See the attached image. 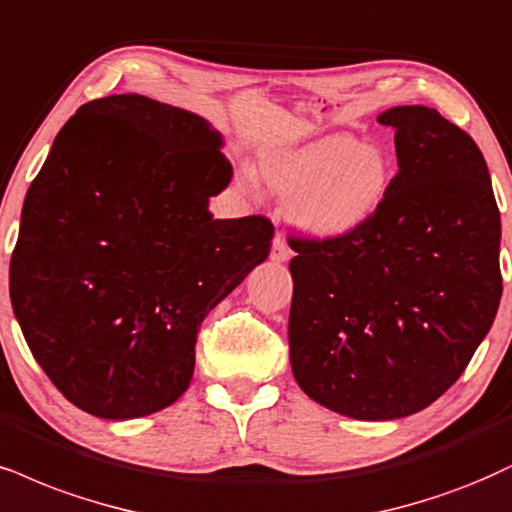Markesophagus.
I'll use <instances>...</instances> for the list:
<instances>
[{"mask_svg": "<svg viewBox=\"0 0 512 512\" xmlns=\"http://www.w3.org/2000/svg\"><path fill=\"white\" fill-rule=\"evenodd\" d=\"M289 256H292V251H289L285 237L277 235L275 242H273V251H270V258H273V261H277V263H285V261H289Z\"/></svg>", "mask_w": 512, "mask_h": 512, "instance_id": "34e87169", "label": "esophagus"}]
</instances>
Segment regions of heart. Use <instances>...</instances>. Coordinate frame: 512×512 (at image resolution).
Wrapping results in <instances>:
<instances>
[{
  "label": "heart",
  "mask_w": 512,
  "mask_h": 512,
  "mask_svg": "<svg viewBox=\"0 0 512 512\" xmlns=\"http://www.w3.org/2000/svg\"><path fill=\"white\" fill-rule=\"evenodd\" d=\"M263 180L287 204L296 223L318 239H337L375 216L391 187V163L380 147L351 135H330L268 156Z\"/></svg>",
  "instance_id": "heart-1"
}]
</instances>
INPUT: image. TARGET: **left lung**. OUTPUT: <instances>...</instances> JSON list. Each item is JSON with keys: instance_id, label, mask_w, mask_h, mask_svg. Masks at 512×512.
Masks as SVG:
<instances>
[{"instance_id": "1", "label": "left lung", "mask_w": 512, "mask_h": 512, "mask_svg": "<svg viewBox=\"0 0 512 512\" xmlns=\"http://www.w3.org/2000/svg\"><path fill=\"white\" fill-rule=\"evenodd\" d=\"M399 173L375 216L337 239L289 237V361L334 413L396 420L468 368L494 323L501 213L475 140L427 106L377 118Z\"/></svg>"}]
</instances>
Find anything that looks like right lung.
I'll use <instances>...</instances> for the list:
<instances>
[{
	"instance_id": "right-lung-1",
	"label": "right lung",
	"mask_w": 512,
	"mask_h": 512,
	"mask_svg": "<svg viewBox=\"0 0 512 512\" xmlns=\"http://www.w3.org/2000/svg\"><path fill=\"white\" fill-rule=\"evenodd\" d=\"M197 113L142 94L82 104L23 201L9 294L35 361L73 406H170L208 313L270 254L266 216L213 220L232 166Z\"/></svg>"
}]
</instances>
